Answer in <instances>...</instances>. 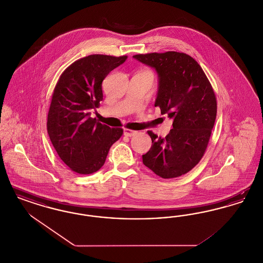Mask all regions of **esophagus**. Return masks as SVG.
Returning <instances> with one entry per match:
<instances>
[{
	"instance_id": "1",
	"label": "esophagus",
	"mask_w": 263,
	"mask_h": 263,
	"mask_svg": "<svg viewBox=\"0 0 263 263\" xmlns=\"http://www.w3.org/2000/svg\"><path fill=\"white\" fill-rule=\"evenodd\" d=\"M136 133H137V131H134V130H131V129H124V135L127 137H132Z\"/></svg>"
}]
</instances>
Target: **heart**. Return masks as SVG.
I'll return each mask as SVG.
<instances>
[{"instance_id":"heart-1","label":"heart","mask_w":263,"mask_h":263,"mask_svg":"<svg viewBox=\"0 0 263 263\" xmlns=\"http://www.w3.org/2000/svg\"><path fill=\"white\" fill-rule=\"evenodd\" d=\"M149 73H150V72H149Z\"/></svg>"}]
</instances>
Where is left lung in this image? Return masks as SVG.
I'll return each mask as SVG.
<instances>
[{"label": "left lung", "mask_w": 263, "mask_h": 263, "mask_svg": "<svg viewBox=\"0 0 263 263\" xmlns=\"http://www.w3.org/2000/svg\"><path fill=\"white\" fill-rule=\"evenodd\" d=\"M156 69L159 91L155 106L174 119L164 138L148 131L152 146L143 163L163 178L187 174L207 149L217 115V100L200 65L182 52L147 53L133 56Z\"/></svg>", "instance_id": "1"}]
</instances>
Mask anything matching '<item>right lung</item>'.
<instances>
[{"label":"right lung","mask_w":263,"mask_h":263,"mask_svg":"<svg viewBox=\"0 0 263 263\" xmlns=\"http://www.w3.org/2000/svg\"><path fill=\"white\" fill-rule=\"evenodd\" d=\"M127 56L92 54L65 69L54 88L47 116V132L58 156L80 175L98 172L122 128L101 124L90 112L103 99L102 81Z\"/></svg>","instance_id":"add662e5"}]
</instances>
